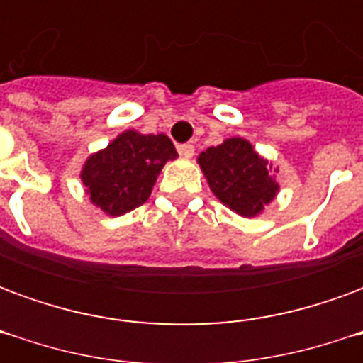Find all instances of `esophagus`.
I'll return each mask as SVG.
<instances>
[{
    "label": "esophagus",
    "mask_w": 363,
    "mask_h": 363,
    "mask_svg": "<svg viewBox=\"0 0 363 363\" xmlns=\"http://www.w3.org/2000/svg\"><path fill=\"white\" fill-rule=\"evenodd\" d=\"M177 150H179V153H181L184 159H190L194 155V145H192V143H181Z\"/></svg>",
    "instance_id": "esophagus-1"
}]
</instances>
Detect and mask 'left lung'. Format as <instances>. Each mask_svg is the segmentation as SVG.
Instances as JSON below:
<instances>
[{"label":"left lung","mask_w":363,"mask_h":363,"mask_svg":"<svg viewBox=\"0 0 363 363\" xmlns=\"http://www.w3.org/2000/svg\"><path fill=\"white\" fill-rule=\"evenodd\" d=\"M198 165L216 198L243 218L262 213L280 190L274 179L278 169L260 157L245 138H228L220 145L208 147L198 155Z\"/></svg>","instance_id":"left-lung-1"}]
</instances>
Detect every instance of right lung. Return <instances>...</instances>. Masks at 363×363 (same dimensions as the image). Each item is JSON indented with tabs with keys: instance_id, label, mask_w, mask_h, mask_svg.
<instances>
[{
	"instance_id": "right-lung-1",
	"label": "right lung",
	"mask_w": 363,
	"mask_h": 363,
	"mask_svg": "<svg viewBox=\"0 0 363 363\" xmlns=\"http://www.w3.org/2000/svg\"><path fill=\"white\" fill-rule=\"evenodd\" d=\"M177 157L165 134L126 130L104 150L91 153L79 177L91 204L106 216H122L147 202L161 169Z\"/></svg>"
}]
</instances>
